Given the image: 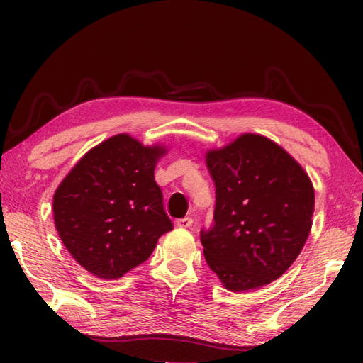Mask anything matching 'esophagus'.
I'll return each mask as SVG.
<instances>
[{
  "mask_svg": "<svg viewBox=\"0 0 363 363\" xmlns=\"http://www.w3.org/2000/svg\"><path fill=\"white\" fill-rule=\"evenodd\" d=\"M194 224L192 218H182V219H177L176 220V225L177 227H182V229H187V227H190Z\"/></svg>",
  "mask_w": 363,
  "mask_h": 363,
  "instance_id": "esophagus-1",
  "label": "esophagus"
}]
</instances>
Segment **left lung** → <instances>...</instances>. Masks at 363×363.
<instances>
[{
	"instance_id": "obj_1",
	"label": "left lung",
	"mask_w": 363,
	"mask_h": 363,
	"mask_svg": "<svg viewBox=\"0 0 363 363\" xmlns=\"http://www.w3.org/2000/svg\"><path fill=\"white\" fill-rule=\"evenodd\" d=\"M216 187L214 223L201 229L208 266L230 291L277 280L309 237L314 187L290 153L259 134H242L206 153Z\"/></svg>"
}]
</instances>
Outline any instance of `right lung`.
Instances as JSON below:
<instances>
[{
  "mask_svg": "<svg viewBox=\"0 0 363 363\" xmlns=\"http://www.w3.org/2000/svg\"><path fill=\"white\" fill-rule=\"evenodd\" d=\"M164 152L116 134L86 153L54 194L60 240L99 279H120L149 259L158 238L173 229L153 177Z\"/></svg>",
  "mask_w": 363,
  "mask_h": 363,
  "instance_id": "1",
  "label": "right lung"
}]
</instances>
